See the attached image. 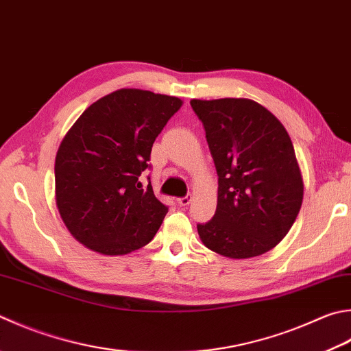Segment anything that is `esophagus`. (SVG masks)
I'll return each mask as SVG.
<instances>
[{
	"mask_svg": "<svg viewBox=\"0 0 351 351\" xmlns=\"http://www.w3.org/2000/svg\"><path fill=\"white\" fill-rule=\"evenodd\" d=\"M191 198H193V197H191V195H184V197H180V198H178V200H177V203L180 204V206H188V204L191 203Z\"/></svg>",
	"mask_w": 351,
	"mask_h": 351,
	"instance_id": "1",
	"label": "esophagus"
}]
</instances>
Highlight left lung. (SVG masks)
I'll return each instance as SVG.
<instances>
[{
	"instance_id": "left-lung-1",
	"label": "left lung",
	"mask_w": 351,
	"mask_h": 351,
	"mask_svg": "<svg viewBox=\"0 0 351 351\" xmlns=\"http://www.w3.org/2000/svg\"><path fill=\"white\" fill-rule=\"evenodd\" d=\"M218 174L214 217L198 223L208 249L258 256L278 244L301 209L304 184L286 128L250 99H193Z\"/></svg>"
}]
</instances>
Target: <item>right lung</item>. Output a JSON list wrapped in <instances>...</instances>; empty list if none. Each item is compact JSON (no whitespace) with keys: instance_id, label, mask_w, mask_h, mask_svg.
Masks as SVG:
<instances>
[{"instance_id":"1","label":"right lung","mask_w":351,"mask_h":351,"mask_svg":"<svg viewBox=\"0 0 351 351\" xmlns=\"http://www.w3.org/2000/svg\"><path fill=\"white\" fill-rule=\"evenodd\" d=\"M182 101L153 91L122 88L84 111L64 137L55 162L56 204L70 234L104 255L143 247L168 206L158 202L149 169L156 137Z\"/></svg>"}]
</instances>
